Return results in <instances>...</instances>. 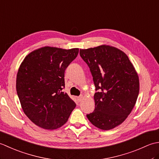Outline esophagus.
<instances>
[{
  "instance_id": "1",
  "label": "esophagus",
  "mask_w": 159,
  "mask_h": 159,
  "mask_svg": "<svg viewBox=\"0 0 159 159\" xmlns=\"http://www.w3.org/2000/svg\"><path fill=\"white\" fill-rule=\"evenodd\" d=\"M83 96H79V97L77 98L78 101H79V102H80V101L83 100Z\"/></svg>"
}]
</instances>
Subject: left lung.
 Instances as JSON below:
<instances>
[{"mask_svg":"<svg viewBox=\"0 0 159 159\" xmlns=\"http://www.w3.org/2000/svg\"><path fill=\"white\" fill-rule=\"evenodd\" d=\"M80 55L89 67L96 91L95 109L87 117L100 129H112L126 119L134 107L139 76L128 56L115 47L80 49Z\"/></svg>","mask_w":159,"mask_h":159,"instance_id":"left-lung-1","label":"left lung"}]
</instances>
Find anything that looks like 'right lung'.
<instances>
[{"instance_id": "right-lung-1", "label": "right lung", "mask_w": 159, "mask_h": 159, "mask_svg": "<svg viewBox=\"0 0 159 159\" xmlns=\"http://www.w3.org/2000/svg\"><path fill=\"white\" fill-rule=\"evenodd\" d=\"M79 50L46 46L29 54L20 65L17 93L24 113L37 126L48 130L60 128L76 107L63 89L65 70Z\"/></svg>"}]
</instances>
